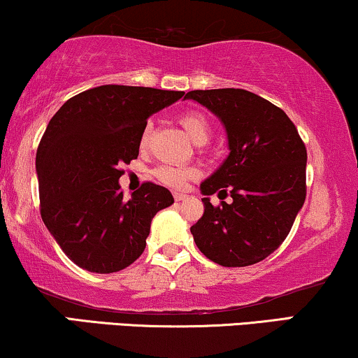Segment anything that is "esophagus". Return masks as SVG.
<instances>
[{
	"label": "esophagus",
	"instance_id": "34e87169",
	"mask_svg": "<svg viewBox=\"0 0 358 358\" xmlns=\"http://www.w3.org/2000/svg\"><path fill=\"white\" fill-rule=\"evenodd\" d=\"M186 194H182V192H174V199L178 201V202H180V201H184L186 199Z\"/></svg>",
	"mask_w": 358,
	"mask_h": 358
}]
</instances>
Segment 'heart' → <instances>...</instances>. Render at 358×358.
<instances>
[{"label": "heart", "instance_id": "heart-1", "mask_svg": "<svg viewBox=\"0 0 358 358\" xmlns=\"http://www.w3.org/2000/svg\"><path fill=\"white\" fill-rule=\"evenodd\" d=\"M179 122L182 124L184 129L189 134L194 143L204 144L207 143L210 136V122L209 119L206 117V114L201 111H186L179 116ZM149 139H151V124L144 127L143 136H141V148H148ZM154 176H156L157 180H161L166 186L174 187V189H184L186 187L187 180L194 179L197 176V171L194 167H186V166H159L156 171H154Z\"/></svg>", "mask_w": 358, "mask_h": 358}]
</instances>
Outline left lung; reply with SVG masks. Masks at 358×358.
Listing matches in <instances>:
<instances>
[{"label": "left lung", "mask_w": 358, "mask_h": 358, "mask_svg": "<svg viewBox=\"0 0 358 358\" xmlns=\"http://www.w3.org/2000/svg\"><path fill=\"white\" fill-rule=\"evenodd\" d=\"M186 99L206 106L227 132L229 156L201 184L204 214L191 227L194 242L213 262L245 267L279 247L306 201L307 149L280 108L245 90H197ZM214 192L231 205L210 204Z\"/></svg>", "instance_id": "8db88e82"}]
</instances>
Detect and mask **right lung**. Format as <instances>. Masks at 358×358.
Returning <instances> with one entry per match:
<instances>
[{"label": "right lung", "instance_id": "obj_1", "mask_svg": "<svg viewBox=\"0 0 358 358\" xmlns=\"http://www.w3.org/2000/svg\"><path fill=\"white\" fill-rule=\"evenodd\" d=\"M182 91L106 85L73 96L51 117L36 152L44 226L76 266L111 273L144 252L151 220L174 202L144 182L122 199V164L138 159L148 117Z\"/></svg>", "mask_w": 358, "mask_h": 358}]
</instances>
